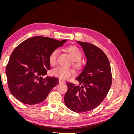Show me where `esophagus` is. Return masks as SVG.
<instances>
[{
    "label": "esophagus",
    "mask_w": 134,
    "mask_h": 134,
    "mask_svg": "<svg viewBox=\"0 0 134 134\" xmlns=\"http://www.w3.org/2000/svg\"><path fill=\"white\" fill-rule=\"evenodd\" d=\"M59 82L60 83H65V81L63 80V79H59Z\"/></svg>",
    "instance_id": "34e87169"
}]
</instances>
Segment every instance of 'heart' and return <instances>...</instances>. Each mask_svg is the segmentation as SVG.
<instances>
[{
  "label": "heart",
  "instance_id": "heart-1",
  "mask_svg": "<svg viewBox=\"0 0 134 134\" xmlns=\"http://www.w3.org/2000/svg\"><path fill=\"white\" fill-rule=\"evenodd\" d=\"M67 51L69 53L73 59V65L77 70L82 69L83 68V64L80 61L82 57V53L79 48L75 46L68 47L66 48ZM59 51L58 49H55L48 56V61L51 65L55 66L57 64L58 58ZM74 74V70L70 68L59 66L54 68L52 71V74L59 77L63 80H67L70 78V76Z\"/></svg>",
  "mask_w": 134,
  "mask_h": 134
}]
</instances>
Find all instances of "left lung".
Segmentation results:
<instances>
[{
  "mask_svg": "<svg viewBox=\"0 0 134 134\" xmlns=\"http://www.w3.org/2000/svg\"><path fill=\"white\" fill-rule=\"evenodd\" d=\"M82 47L87 62L75 79L78 85L67 82L64 102L70 110L84 112L96 108L103 102L112 84L109 60L104 52L91 43L77 41Z\"/></svg>",
  "mask_w": 134,
  "mask_h": 134,
  "instance_id": "obj_1",
  "label": "left lung"
}]
</instances>
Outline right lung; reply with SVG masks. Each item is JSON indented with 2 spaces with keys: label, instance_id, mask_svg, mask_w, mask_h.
Listing matches in <instances>:
<instances>
[{
  "label": "right lung",
  "instance_id": "right-lung-1",
  "mask_svg": "<svg viewBox=\"0 0 134 134\" xmlns=\"http://www.w3.org/2000/svg\"><path fill=\"white\" fill-rule=\"evenodd\" d=\"M66 41L36 36L14 48L5 72L9 90L16 99L25 104H35L46 98L59 83L55 77L43 78L51 69L48 56Z\"/></svg>",
  "mask_w": 134,
  "mask_h": 134
}]
</instances>
